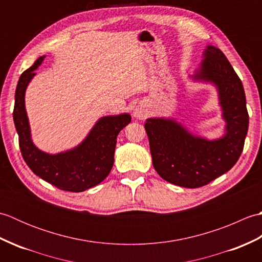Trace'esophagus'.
<instances>
[{
    "label": "esophagus",
    "instance_id": "34e87169",
    "mask_svg": "<svg viewBox=\"0 0 262 262\" xmlns=\"http://www.w3.org/2000/svg\"><path fill=\"white\" fill-rule=\"evenodd\" d=\"M146 116V111L142 107H136V109L133 113V117L136 119H144V117Z\"/></svg>",
    "mask_w": 262,
    "mask_h": 262
}]
</instances>
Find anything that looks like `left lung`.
<instances>
[{"mask_svg":"<svg viewBox=\"0 0 262 262\" xmlns=\"http://www.w3.org/2000/svg\"><path fill=\"white\" fill-rule=\"evenodd\" d=\"M191 79L213 84L219 93L224 135L215 140L194 135L174 118L146 119L152 163L159 176L173 185L198 188L233 168L243 151L249 128L246 93L240 77L223 52L208 45Z\"/></svg>","mask_w":262,"mask_h":262,"instance_id":"obj_1","label":"left lung"}]
</instances>
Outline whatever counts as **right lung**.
<instances>
[{
  "mask_svg": "<svg viewBox=\"0 0 262 262\" xmlns=\"http://www.w3.org/2000/svg\"><path fill=\"white\" fill-rule=\"evenodd\" d=\"M45 56L39 57L31 68L21 74L15 90L13 120L19 135V145L25 162L42 180L58 189L81 192L99 185L110 173L114 165L117 136L132 120L129 114L101 117L79 145L49 154L39 149L31 140L25 96L27 86L36 75Z\"/></svg>",
  "mask_w": 262,
  "mask_h": 262,
  "instance_id": "add662e5",
  "label": "right lung"
}]
</instances>
